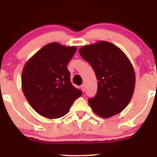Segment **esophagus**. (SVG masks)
<instances>
[{
  "label": "esophagus",
  "instance_id": "esophagus-1",
  "mask_svg": "<svg viewBox=\"0 0 157 157\" xmlns=\"http://www.w3.org/2000/svg\"><path fill=\"white\" fill-rule=\"evenodd\" d=\"M81 90H82V91H85V86L84 85H81Z\"/></svg>",
  "mask_w": 157,
  "mask_h": 157
}]
</instances>
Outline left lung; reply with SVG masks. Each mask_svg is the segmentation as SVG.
<instances>
[{
    "label": "left lung",
    "mask_w": 157,
    "mask_h": 157,
    "mask_svg": "<svg viewBox=\"0 0 157 157\" xmlns=\"http://www.w3.org/2000/svg\"><path fill=\"white\" fill-rule=\"evenodd\" d=\"M79 53L93 68L98 81L97 93L88 101L94 112L109 118L123 111L135 87L134 68L125 53L104 40L83 46Z\"/></svg>",
    "instance_id": "1"
}]
</instances>
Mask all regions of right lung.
Segmentation results:
<instances>
[{"label":"right lung","instance_id":"right-lung-1","mask_svg":"<svg viewBox=\"0 0 157 157\" xmlns=\"http://www.w3.org/2000/svg\"><path fill=\"white\" fill-rule=\"evenodd\" d=\"M76 51L75 46L51 43L25 64L21 76L23 92L32 108L43 117H63L82 95L71 83L67 68Z\"/></svg>","mask_w":157,"mask_h":157}]
</instances>
